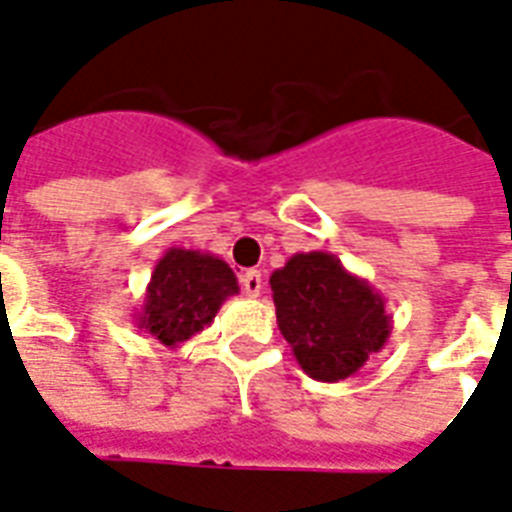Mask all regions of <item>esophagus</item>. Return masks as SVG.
<instances>
[{
    "label": "esophagus",
    "mask_w": 512,
    "mask_h": 512,
    "mask_svg": "<svg viewBox=\"0 0 512 512\" xmlns=\"http://www.w3.org/2000/svg\"><path fill=\"white\" fill-rule=\"evenodd\" d=\"M242 289L248 292L250 297H259V292H262V286H264V278L259 270H248V273H242Z\"/></svg>",
    "instance_id": "34e87169"
}]
</instances>
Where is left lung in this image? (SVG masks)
<instances>
[{
  "label": "left lung",
  "instance_id": "8db88e82",
  "mask_svg": "<svg viewBox=\"0 0 512 512\" xmlns=\"http://www.w3.org/2000/svg\"><path fill=\"white\" fill-rule=\"evenodd\" d=\"M278 331L308 378H353L391 336L386 300L325 250L295 253L270 275Z\"/></svg>",
  "mask_w": 512,
  "mask_h": 512
}]
</instances>
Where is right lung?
<instances>
[{
  "label": "right lung",
  "instance_id": "right-lung-1",
  "mask_svg": "<svg viewBox=\"0 0 512 512\" xmlns=\"http://www.w3.org/2000/svg\"><path fill=\"white\" fill-rule=\"evenodd\" d=\"M237 292V275L220 256L168 248L151 273L143 308L134 314V322L173 350L209 328L220 306Z\"/></svg>",
  "mask_w": 512,
  "mask_h": 512
}]
</instances>
